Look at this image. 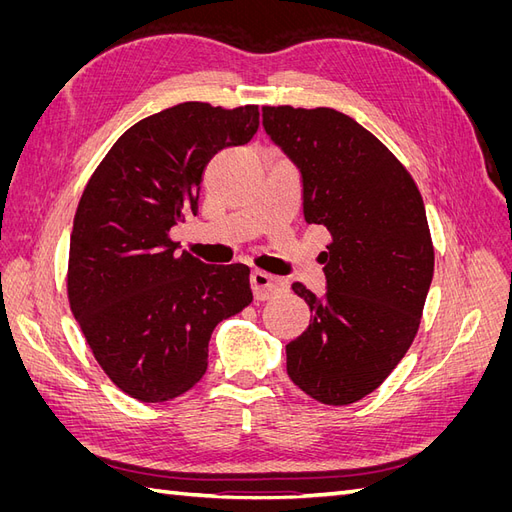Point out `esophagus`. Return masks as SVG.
Wrapping results in <instances>:
<instances>
[{
    "label": "esophagus",
    "mask_w": 512,
    "mask_h": 512,
    "mask_svg": "<svg viewBox=\"0 0 512 512\" xmlns=\"http://www.w3.org/2000/svg\"><path fill=\"white\" fill-rule=\"evenodd\" d=\"M250 284H252L256 301H269V299L277 297V294H282L284 290H288L286 280H282V277L269 275L265 271H252Z\"/></svg>",
    "instance_id": "esophagus-1"
}]
</instances>
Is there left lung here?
<instances>
[{"label":"left lung","mask_w":512,"mask_h":512,"mask_svg":"<svg viewBox=\"0 0 512 512\" xmlns=\"http://www.w3.org/2000/svg\"><path fill=\"white\" fill-rule=\"evenodd\" d=\"M262 126L303 177L307 224L329 230L327 294L294 282L312 309L286 346L303 393L348 406L389 378L412 346L433 277V243L412 175L378 138L333 108L262 106Z\"/></svg>","instance_id":"8db88e82"}]
</instances>
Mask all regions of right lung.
Masks as SVG:
<instances>
[{"label":"right lung","mask_w":512,"mask_h":512,"mask_svg":"<svg viewBox=\"0 0 512 512\" xmlns=\"http://www.w3.org/2000/svg\"><path fill=\"white\" fill-rule=\"evenodd\" d=\"M256 104L183 102L123 132L89 177L74 215L68 301L104 374L143 404L205 376L218 322L252 303L250 269L177 254L170 228L198 211L215 153L250 143Z\"/></svg>","instance_id":"add662e5"}]
</instances>
